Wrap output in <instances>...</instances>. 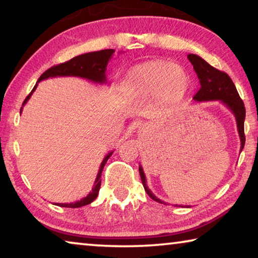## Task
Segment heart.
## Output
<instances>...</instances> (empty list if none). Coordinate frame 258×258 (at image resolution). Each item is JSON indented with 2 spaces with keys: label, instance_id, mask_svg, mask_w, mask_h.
Returning a JSON list of instances; mask_svg holds the SVG:
<instances>
[{
  "label": "heart",
  "instance_id": "obj_1",
  "mask_svg": "<svg viewBox=\"0 0 258 258\" xmlns=\"http://www.w3.org/2000/svg\"><path fill=\"white\" fill-rule=\"evenodd\" d=\"M191 80L181 66L166 60L137 64L126 74L124 87L135 98L156 97L165 103H176L185 97Z\"/></svg>",
  "mask_w": 258,
  "mask_h": 258
}]
</instances>
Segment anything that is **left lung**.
Masks as SVG:
<instances>
[{
  "label": "left lung",
  "mask_w": 258,
  "mask_h": 258,
  "mask_svg": "<svg viewBox=\"0 0 258 258\" xmlns=\"http://www.w3.org/2000/svg\"><path fill=\"white\" fill-rule=\"evenodd\" d=\"M190 62L194 66V69L197 76L199 78L200 89L194 97L195 101L202 102V101H214V100H220L222 103H224L228 107L235 117V121H237L238 133L240 137V142H241V148H240V152L242 151L244 147V131H243V123L244 117H246V109H244V104L241 98L239 97V93L237 89H235L234 83L231 80L228 74L224 72L218 71V69L214 68L208 62H206L203 58H200L197 54L190 53L187 55ZM140 176H141V181L143 187H145L146 192L151 199L155 202L163 204L160 199H158L156 196L152 194L149 187L147 185L146 174L143 172L142 166H139Z\"/></svg>",
  "instance_id": "1"
}]
</instances>
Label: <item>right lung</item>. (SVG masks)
Instances as JSON below:
<instances>
[{"instance_id": "1", "label": "right lung", "mask_w": 258, "mask_h": 258, "mask_svg": "<svg viewBox=\"0 0 258 258\" xmlns=\"http://www.w3.org/2000/svg\"><path fill=\"white\" fill-rule=\"evenodd\" d=\"M113 52H115V50L107 49V50L89 52V53L77 55V56H75V58H73L69 61H67V62L60 63V64H58V66H53L50 69H47V71L43 73L41 77L38 78L37 83H40L41 81L46 80V78H50V77L74 76V77L84 78V80L97 83V84H106L107 83V77H106L107 66H108L109 61H110V59L112 58ZM37 83H36V85L34 86L32 92L28 94V97L25 99L23 107L26 103H27L30 97H32L34 91L36 90ZM23 107H21V109H20V113H21V111H23ZM112 152L113 151H110L106 157H104V159L102 160L101 165H100L98 175H97V178H95L92 191H91L85 198L78 200V202H75V203H71V204H55L54 203V205H56V206H60V207L78 208V207L85 206V205H89L92 202H94L95 198L98 197L100 185H101V174L103 171V167H104V165H106L107 160L109 159V157L112 155Z\"/></svg>"}]
</instances>
